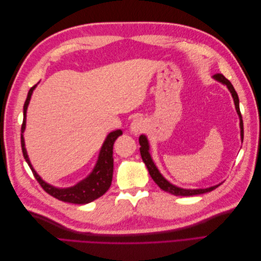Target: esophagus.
Wrapping results in <instances>:
<instances>
[{"mask_svg":"<svg viewBox=\"0 0 261 261\" xmlns=\"http://www.w3.org/2000/svg\"><path fill=\"white\" fill-rule=\"evenodd\" d=\"M146 128V122L141 117H137L130 124V132L134 134H139Z\"/></svg>","mask_w":261,"mask_h":261,"instance_id":"34e87169","label":"esophagus"}]
</instances>
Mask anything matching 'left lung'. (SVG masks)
<instances>
[{"mask_svg":"<svg viewBox=\"0 0 261 261\" xmlns=\"http://www.w3.org/2000/svg\"><path fill=\"white\" fill-rule=\"evenodd\" d=\"M213 78H215L216 81H218L220 83H222L223 85H225L227 87V89L230 90V92L232 93L236 112H238V114L240 116L241 138H242V141H243V139H244V126H243L242 114H241V111H240V100H239L238 93H236V91L234 89L233 85L231 84V82L228 81V80H226V78L222 74L213 75ZM139 145H140L139 150H140L141 158H143V161L145 162L146 167H147V169L149 171L150 176L152 177V179L155 181L156 185L159 186L161 189H163V191H165V192H169V193L175 195V196H194V195H200V194H204V193H209V192L213 191V189H216L218 186L221 185V184H219V185L212 186V187H209V188H199V189H184V188H179V187H177L175 185H173V184L170 183V181H168L167 179H165L161 175V173L159 172V170L156 169L155 164L153 163V161L151 159V155H150V153H149V143H148V139H147V137L145 135H141L139 137Z\"/></svg>","mask_w":261,"mask_h":261,"instance_id":"8db88e82","label":"left lung"}]
</instances>
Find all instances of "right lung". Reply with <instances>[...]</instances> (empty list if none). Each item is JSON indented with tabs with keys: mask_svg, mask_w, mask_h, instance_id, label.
<instances>
[{
	"mask_svg": "<svg viewBox=\"0 0 261 261\" xmlns=\"http://www.w3.org/2000/svg\"><path fill=\"white\" fill-rule=\"evenodd\" d=\"M36 86L37 85H35L34 87H31L30 88L27 99L25 101V105H23V120L21 125V136H20L23 158H25L29 168L31 169V171H33V174L38 180V183L41 185V187L46 193L53 196L54 198L64 202L77 203V204H85V203H89L93 200H96L97 198H99V197L106 194L108 189L110 188V186H111L112 177H113V145H114V141L117 139V137H120L122 135L123 132L121 129H116L109 134L107 139L105 140L103 145L101 147L96 167H94V169L88 176H87L85 179L81 180L80 183H77L75 186L67 187V188H58L48 183H45V181L37 174V172L35 171L33 165H31L29 161V158L25 148V141H23V135H22V133L26 127L27 108L29 105L31 94H33V91L35 90Z\"/></svg>",
	"mask_w": 261,
	"mask_h": 261,
	"instance_id": "right-lung-1",
	"label": "right lung"
}]
</instances>
